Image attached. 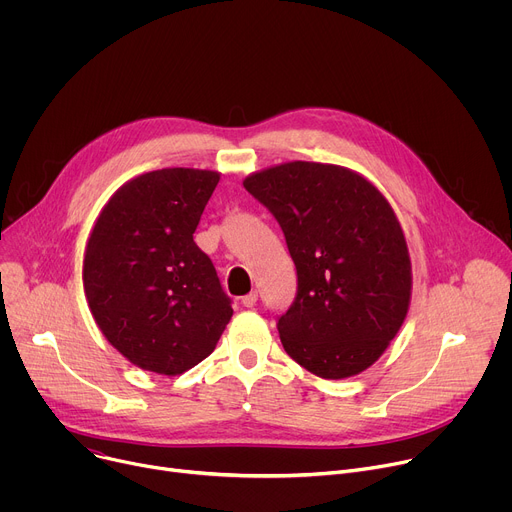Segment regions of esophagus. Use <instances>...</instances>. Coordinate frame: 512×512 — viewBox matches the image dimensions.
I'll list each match as a JSON object with an SVG mask.
<instances>
[{
	"instance_id": "obj_1",
	"label": "esophagus",
	"mask_w": 512,
	"mask_h": 512,
	"mask_svg": "<svg viewBox=\"0 0 512 512\" xmlns=\"http://www.w3.org/2000/svg\"><path fill=\"white\" fill-rule=\"evenodd\" d=\"M241 304H243L245 308H253V306L257 304V291H249V294H247V296H243Z\"/></svg>"
}]
</instances>
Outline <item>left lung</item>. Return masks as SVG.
Segmentation results:
<instances>
[{"label": "left lung", "instance_id": "1", "mask_svg": "<svg viewBox=\"0 0 512 512\" xmlns=\"http://www.w3.org/2000/svg\"><path fill=\"white\" fill-rule=\"evenodd\" d=\"M279 223L298 271L279 318L285 352L322 379L367 371L405 322L411 259L399 218L354 170L287 162L243 180Z\"/></svg>", "mask_w": 512, "mask_h": 512}]
</instances>
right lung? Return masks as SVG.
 Listing matches in <instances>:
<instances>
[{
    "mask_svg": "<svg viewBox=\"0 0 512 512\" xmlns=\"http://www.w3.org/2000/svg\"><path fill=\"white\" fill-rule=\"evenodd\" d=\"M221 174L164 168L125 182L103 206L83 261L91 314L135 367L176 377L225 332L233 308L194 243Z\"/></svg>",
    "mask_w": 512,
    "mask_h": 512,
    "instance_id": "obj_1",
    "label": "right lung"
}]
</instances>
